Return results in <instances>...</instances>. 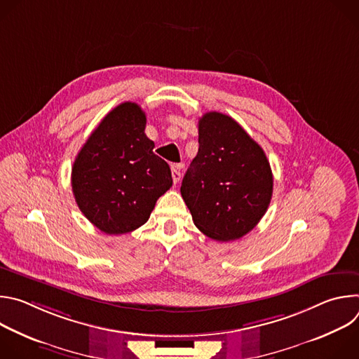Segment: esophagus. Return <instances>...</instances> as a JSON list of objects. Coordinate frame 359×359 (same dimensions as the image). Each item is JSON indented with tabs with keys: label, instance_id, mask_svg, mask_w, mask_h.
I'll list each match as a JSON object with an SVG mask.
<instances>
[{
	"label": "esophagus",
	"instance_id": "34e87169",
	"mask_svg": "<svg viewBox=\"0 0 359 359\" xmlns=\"http://www.w3.org/2000/svg\"><path fill=\"white\" fill-rule=\"evenodd\" d=\"M180 169H182V165H172V177H173V183H175V184H176V183L180 180V177H182Z\"/></svg>",
	"mask_w": 359,
	"mask_h": 359
}]
</instances>
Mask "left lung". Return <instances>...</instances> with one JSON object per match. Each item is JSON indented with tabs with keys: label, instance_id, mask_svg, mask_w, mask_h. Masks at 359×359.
Here are the masks:
<instances>
[{
	"label": "left lung",
	"instance_id": "1",
	"mask_svg": "<svg viewBox=\"0 0 359 359\" xmlns=\"http://www.w3.org/2000/svg\"><path fill=\"white\" fill-rule=\"evenodd\" d=\"M180 193L201 233L231 241L251 231L266 215L273 173L262 146L233 118L208 112L198 121V151Z\"/></svg>",
	"mask_w": 359,
	"mask_h": 359
}]
</instances>
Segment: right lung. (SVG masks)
Segmentation results:
<instances>
[{
  "instance_id": "right-lung-1",
  "label": "right lung",
  "mask_w": 359,
  "mask_h": 359,
  "mask_svg": "<svg viewBox=\"0 0 359 359\" xmlns=\"http://www.w3.org/2000/svg\"><path fill=\"white\" fill-rule=\"evenodd\" d=\"M146 115L135 102L112 109L90 133L72 166V191L83 216L107 234L144 224L172 187L169 165L155 155Z\"/></svg>"
}]
</instances>
